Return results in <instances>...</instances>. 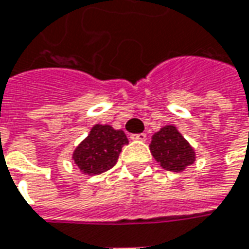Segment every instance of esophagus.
I'll list each match as a JSON object with an SVG mask.
<instances>
[{
  "label": "esophagus",
  "instance_id": "obj_1",
  "mask_svg": "<svg viewBox=\"0 0 249 249\" xmlns=\"http://www.w3.org/2000/svg\"><path fill=\"white\" fill-rule=\"evenodd\" d=\"M131 139H132V141L144 142L147 139V135H146V133H132V135H131Z\"/></svg>",
  "mask_w": 249,
  "mask_h": 249
}]
</instances>
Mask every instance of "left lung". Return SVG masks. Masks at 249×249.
<instances>
[{"label": "left lung", "mask_w": 249, "mask_h": 249, "mask_svg": "<svg viewBox=\"0 0 249 249\" xmlns=\"http://www.w3.org/2000/svg\"><path fill=\"white\" fill-rule=\"evenodd\" d=\"M150 151L161 167L172 172H182L196 161L194 149L174 125H165L151 136Z\"/></svg>", "instance_id": "1"}]
</instances>
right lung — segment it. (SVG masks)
I'll list each match as a JSON object with an SVG mask.
<instances>
[{
	"label": "right lung",
	"mask_w": 249,
	"mask_h": 249,
	"mask_svg": "<svg viewBox=\"0 0 249 249\" xmlns=\"http://www.w3.org/2000/svg\"><path fill=\"white\" fill-rule=\"evenodd\" d=\"M128 143L121 129L96 124L73 153L75 165L85 175H99L116 165L123 146Z\"/></svg>",
	"instance_id": "right-lung-1"
}]
</instances>
